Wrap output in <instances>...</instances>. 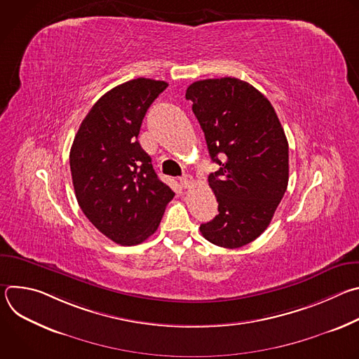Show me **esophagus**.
Instances as JSON below:
<instances>
[{
	"label": "esophagus",
	"instance_id": "obj_1",
	"mask_svg": "<svg viewBox=\"0 0 359 359\" xmlns=\"http://www.w3.org/2000/svg\"><path fill=\"white\" fill-rule=\"evenodd\" d=\"M180 184L183 187H191L194 184V177L190 175H184L180 177Z\"/></svg>",
	"mask_w": 359,
	"mask_h": 359
}]
</instances>
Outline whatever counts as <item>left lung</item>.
Here are the masks:
<instances>
[{"mask_svg": "<svg viewBox=\"0 0 359 359\" xmlns=\"http://www.w3.org/2000/svg\"><path fill=\"white\" fill-rule=\"evenodd\" d=\"M220 169L209 176L219 215L200 226L210 243L238 248L270 224L288 184V142L270 100L237 78L203 79L186 90Z\"/></svg>", "mask_w": 359, "mask_h": 359, "instance_id": "8db88e82", "label": "left lung"}]
</instances>
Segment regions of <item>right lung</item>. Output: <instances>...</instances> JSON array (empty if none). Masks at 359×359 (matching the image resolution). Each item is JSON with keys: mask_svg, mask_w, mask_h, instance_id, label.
<instances>
[{"mask_svg": "<svg viewBox=\"0 0 359 359\" xmlns=\"http://www.w3.org/2000/svg\"><path fill=\"white\" fill-rule=\"evenodd\" d=\"M168 82L137 78L99 97L75 135L69 165L79 208L112 241L135 245L155 233L175 193L137 142L142 121Z\"/></svg>", "mask_w": 359, "mask_h": 359, "instance_id": "obj_1", "label": "right lung"}]
</instances>
